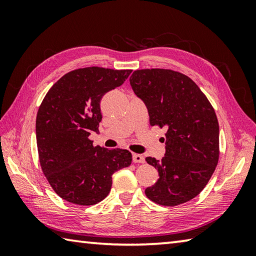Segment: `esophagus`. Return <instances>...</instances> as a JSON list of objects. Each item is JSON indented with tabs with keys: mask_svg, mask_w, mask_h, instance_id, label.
Wrapping results in <instances>:
<instances>
[{
	"mask_svg": "<svg viewBox=\"0 0 256 256\" xmlns=\"http://www.w3.org/2000/svg\"><path fill=\"white\" fill-rule=\"evenodd\" d=\"M133 162L136 164H142L144 162V157L142 154H133Z\"/></svg>",
	"mask_w": 256,
	"mask_h": 256,
	"instance_id": "esophagus-1",
	"label": "esophagus"
}]
</instances>
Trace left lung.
<instances>
[{
	"label": "left lung",
	"instance_id": "obj_1",
	"mask_svg": "<svg viewBox=\"0 0 256 256\" xmlns=\"http://www.w3.org/2000/svg\"><path fill=\"white\" fill-rule=\"evenodd\" d=\"M134 94L149 112L151 126L166 128V154L146 157L158 170L146 196L160 206H175L200 194L219 160V124L214 107L198 84L166 68L136 70L130 78Z\"/></svg>",
	"mask_w": 256,
	"mask_h": 256
}]
</instances>
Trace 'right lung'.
Wrapping results in <instances>:
<instances>
[{"mask_svg":"<svg viewBox=\"0 0 256 256\" xmlns=\"http://www.w3.org/2000/svg\"><path fill=\"white\" fill-rule=\"evenodd\" d=\"M132 70L76 68L55 82L42 102L36 138L42 170L60 198L94 206L112 188L115 172L128 167V150L94 146L89 138L102 118L104 94L124 84Z\"/></svg>","mask_w":256,"mask_h":256,"instance_id":"add662e5","label":"right lung"}]
</instances>
